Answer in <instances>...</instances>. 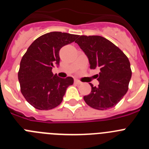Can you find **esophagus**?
<instances>
[{
    "mask_svg": "<svg viewBox=\"0 0 149 149\" xmlns=\"http://www.w3.org/2000/svg\"><path fill=\"white\" fill-rule=\"evenodd\" d=\"M74 83H75L76 84H77V85H80V84H82V83L80 81H78V80H74Z\"/></svg>",
    "mask_w": 149,
    "mask_h": 149,
    "instance_id": "obj_1",
    "label": "esophagus"
}]
</instances>
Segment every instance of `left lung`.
Wrapping results in <instances>:
<instances>
[{
  "mask_svg": "<svg viewBox=\"0 0 149 149\" xmlns=\"http://www.w3.org/2000/svg\"><path fill=\"white\" fill-rule=\"evenodd\" d=\"M87 56L91 69L99 68L96 74L99 85L90 84L92 91L84 99L89 107L105 110L113 107L128 90L132 72L123 51L100 36H79L75 41Z\"/></svg>",
  "mask_w": 149,
  "mask_h": 149,
  "instance_id": "1",
  "label": "left lung"
}]
</instances>
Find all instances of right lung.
I'll return each mask as SVG.
<instances>
[{
    "label": "right lung",
    "mask_w": 149,
    "mask_h": 149,
    "mask_svg": "<svg viewBox=\"0 0 149 149\" xmlns=\"http://www.w3.org/2000/svg\"><path fill=\"white\" fill-rule=\"evenodd\" d=\"M77 37L67 33H48L36 39L22 56L18 73L21 92L36 109L48 110L60 105L68 86L73 84L72 77L54 74L52 67L60 63V48Z\"/></svg>",
    "instance_id": "add662e5"
}]
</instances>
